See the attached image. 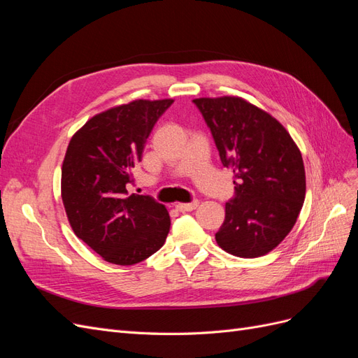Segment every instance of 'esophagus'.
I'll return each instance as SVG.
<instances>
[{"instance_id":"obj_1","label":"esophagus","mask_w":358,"mask_h":358,"mask_svg":"<svg viewBox=\"0 0 358 358\" xmlns=\"http://www.w3.org/2000/svg\"><path fill=\"white\" fill-rule=\"evenodd\" d=\"M199 206V200H192L191 203H178L176 204V209L179 212H191L194 210Z\"/></svg>"}]
</instances>
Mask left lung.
Segmentation results:
<instances>
[{
    "instance_id": "1",
    "label": "left lung",
    "mask_w": 358,
    "mask_h": 358,
    "mask_svg": "<svg viewBox=\"0 0 358 358\" xmlns=\"http://www.w3.org/2000/svg\"><path fill=\"white\" fill-rule=\"evenodd\" d=\"M222 166L234 175V196L216 243L242 258L272 251L294 227L306 176L299 148L275 117L237 96L196 99Z\"/></svg>"
}]
</instances>
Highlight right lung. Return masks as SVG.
<instances>
[{
    "mask_svg": "<svg viewBox=\"0 0 358 358\" xmlns=\"http://www.w3.org/2000/svg\"><path fill=\"white\" fill-rule=\"evenodd\" d=\"M173 100H136L95 115L62 162L61 192L76 236L106 262L131 266L164 245L170 216L150 196L128 194L146 138Z\"/></svg>",
    "mask_w": 358,
    "mask_h": 358,
    "instance_id": "obj_1",
    "label": "right lung"
}]
</instances>
